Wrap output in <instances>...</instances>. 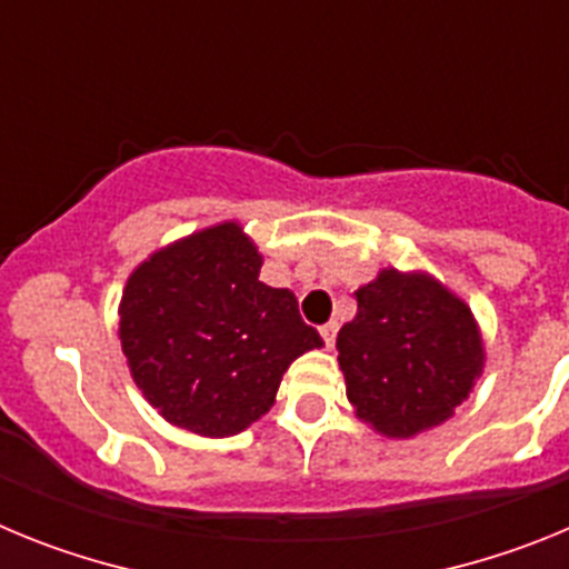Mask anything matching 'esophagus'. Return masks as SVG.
Listing matches in <instances>:
<instances>
[{"instance_id":"1","label":"esophagus","mask_w":569,"mask_h":569,"mask_svg":"<svg viewBox=\"0 0 569 569\" xmlns=\"http://www.w3.org/2000/svg\"><path fill=\"white\" fill-rule=\"evenodd\" d=\"M336 333H339V321H328V325L321 328V339H325V345L333 347L336 345Z\"/></svg>"}]
</instances>
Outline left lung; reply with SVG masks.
<instances>
[{"instance_id":"left-lung-1","label":"left lung","mask_w":569,"mask_h":569,"mask_svg":"<svg viewBox=\"0 0 569 569\" xmlns=\"http://www.w3.org/2000/svg\"><path fill=\"white\" fill-rule=\"evenodd\" d=\"M336 350L356 416L387 439H413L453 416L485 370L479 321L425 270H379L356 290Z\"/></svg>"}]
</instances>
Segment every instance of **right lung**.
<instances>
[{"mask_svg":"<svg viewBox=\"0 0 569 569\" xmlns=\"http://www.w3.org/2000/svg\"><path fill=\"white\" fill-rule=\"evenodd\" d=\"M261 253L239 222L196 230L128 276L119 339L130 376L164 421L224 439L259 421L281 376L321 347L288 288L259 281Z\"/></svg>","mask_w":569,"mask_h":569,"instance_id":"right-lung-1","label":"right lung"}]
</instances>
